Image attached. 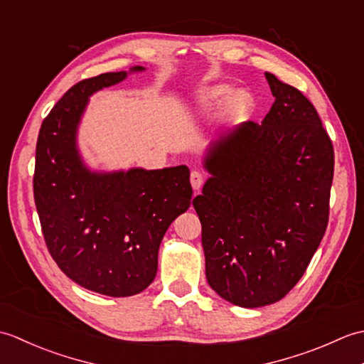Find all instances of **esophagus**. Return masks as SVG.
<instances>
[{
	"instance_id": "34e87169",
	"label": "esophagus",
	"mask_w": 364,
	"mask_h": 364,
	"mask_svg": "<svg viewBox=\"0 0 364 364\" xmlns=\"http://www.w3.org/2000/svg\"><path fill=\"white\" fill-rule=\"evenodd\" d=\"M203 175L200 173V172H197V170H194V172L191 173V184H192V189L194 191H198L200 188H202V184H203Z\"/></svg>"
}]
</instances>
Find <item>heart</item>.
Instances as JSON below:
<instances>
[{
  "label": "heart",
  "instance_id": "b5f03b06",
  "mask_svg": "<svg viewBox=\"0 0 364 364\" xmlns=\"http://www.w3.org/2000/svg\"><path fill=\"white\" fill-rule=\"evenodd\" d=\"M223 106V114L228 119H241L250 114L255 107V98L249 90L239 89L233 92V86L227 82H218L196 92L189 102L192 112H210Z\"/></svg>",
  "mask_w": 364,
  "mask_h": 364
}]
</instances>
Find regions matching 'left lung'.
<instances>
[{
    "label": "left lung",
    "mask_w": 364,
    "mask_h": 364,
    "mask_svg": "<svg viewBox=\"0 0 364 364\" xmlns=\"http://www.w3.org/2000/svg\"><path fill=\"white\" fill-rule=\"evenodd\" d=\"M275 102L208 146L194 198L206 280L242 308L275 304L310 264L328 223L335 154L316 107L264 73Z\"/></svg>",
    "instance_id": "left-lung-1"
}]
</instances>
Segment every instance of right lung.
<instances>
[{
  "instance_id": "obj_1",
  "label": "right lung",
  "mask_w": 364,
  "mask_h": 364,
  "mask_svg": "<svg viewBox=\"0 0 364 364\" xmlns=\"http://www.w3.org/2000/svg\"><path fill=\"white\" fill-rule=\"evenodd\" d=\"M144 70L75 84L43 120L36 146L34 200L46 247L70 280L109 297L134 296L154 280L162 237L192 203L186 166L105 172L81 156L78 129L89 98Z\"/></svg>"
}]
</instances>
